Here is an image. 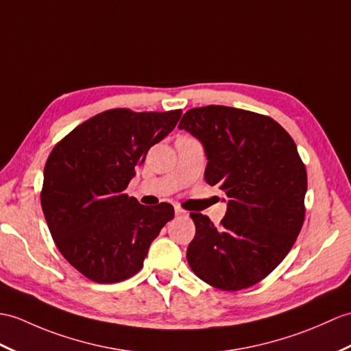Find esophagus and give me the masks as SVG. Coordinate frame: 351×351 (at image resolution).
<instances>
[{
    "label": "esophagus",
    "instance_id": "esophagus-1",
    "mask_svg": "<svg viewBox=\"0 0 351 351\" xmlns=\"http://www.w3.org/2000/svg\"><path fill=\"white\" fill-rule=\"evenodd\" d=\"M175 214H176V217H185L186 215L185 210L182 208H179V206H175Z\"/></svg>",
    "mask_w": 351,
    "mask_h": 351
}]
</instances>
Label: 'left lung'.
Listing matches in <instances>:
<instances>
[{
  "mask_svg": "<svg viewBox=\"0 0 351 351\" xmlns=\"http://www.w3.org/2000/svg\"><path fill=\"white\" fill-rule=\"evenodd\" d=\"M178 128L199 138L206 182L229 197L219 227L190 214L195 236L189 265L219 290L254 286L282 262L302 229L308 182L296 143L272 118L227 106L190 109Z\"/></svg>",
  "mask_w": 351,
  "mask_h": 351,
  "instance_id": "obj_1",
  "label": "left lung"
}]
</instances>
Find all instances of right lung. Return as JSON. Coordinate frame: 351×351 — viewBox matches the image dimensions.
<instances>
[{"mask_svg":"<svg viewBox=\"0 0 351 351\" xmlns=\"http://www.w3.org/2000/svg\"><path fill=\"white\" fill-rule=\"evenodd\" d=\"M182 110L112 109L77 125L55 145L42 189L49 230L67 262L100 284L141 271L151 242L175 217L170 203L141 205L125 189L152 145Z\"/></svg>","mask_w":351,"mask_h":351,"instance_id":"right-lung-1","label":"right lung"}]
</instances>
